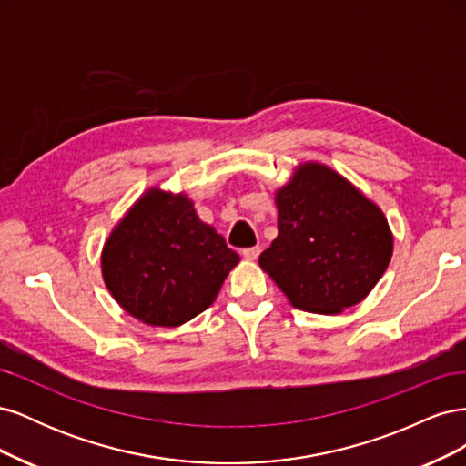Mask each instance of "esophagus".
<instances>
[{
  "mask_svg": "<svg viewBox=\"0 0 466 466\" xmlns=\"http://www.w3.org/2000/svg\"><path fill=\"white\" fill-rule=\"evenodd\" d=\"M258 255H260V248L258 247H248V248L243 250L245 260H257Z\"/></svg>",
  "mask_w": 466,
  "mask_h": 466,
  "instance_id": "obj_1",
  "label": "esophagus"
}]
</instances>
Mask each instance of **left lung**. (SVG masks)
Here are the masks:
<instances>
[{"label": "left lung", "instance_id": "left-lung-1", "mask_svg": "<svg viewBox=\"0 0 466 466\" xmlns=\"http://www.w3.org/2000/svg\"><path fill=\"white\" fill-rule=\"evenodd\" d=\"M278 237L258 262L289 303L336 315L368 298L392 257L383 211L320 163H301L276 192Z\"/></svg>", "mask_w": 466, "mask_h": 466}]
</instances>
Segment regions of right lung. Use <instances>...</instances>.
Returning <instances> with one entry per match:
<instances>
[{"mask_svg":"<svg viewBox=\"0 0 466 466\" xmlns=\"http://www.w3.org/2000/svg\"><path fill=\"white\" fill-rule=\"evenodd\" d=\"M238 255L187 194L149 188L110 231L101 255L112 298L149 327H180L216 301Z\"/></svg>","mask_w":466,"mask_h":466,"instance_id":"add662e5","label":"right lung"}]
</instances>
